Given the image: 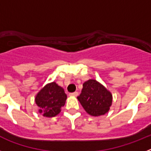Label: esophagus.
I'll use <instances>...</instances> for the list:
<instances>
[{"mask_svg":"<svg viewBox=\"0 0 151 151\" xmlns=\"http://www.w3.org/2000/svg\"><path fill=\"white\" fill-rule=\"evenodd\" d=\"M69 95L70 96V97H77V96L78 95V93L77 91H76V92H73V93H70Z\"/></svg>","mask_w":151,"mask_h":151,"instance_id":"obj_1","label":"esophagus"}]
</instances>
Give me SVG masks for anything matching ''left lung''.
Returning <instances> with one entry per match:
<instances>
[{"label":"left lung","instance_id":"1","mask_svg":"<svg viewBox=\"0 0 151 151\" xmlns=\"http://www.w3.org/2000/svg\"><path fill=\"white\" fill-rule=\"evenodd\" d=\"M86 113L92 116L104 115L113 103L111 92L95 79L84 82L82 93L77 97Z\"/></svg>","mask_w":151,"mask_h":151}]
</instances>
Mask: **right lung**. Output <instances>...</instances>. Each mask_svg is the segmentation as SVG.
<instances>
[{
	"label": "right lung",
	"instance_id": "obj_1",
	"mask_svg": "<svg viewBox=\"0 0 151 151\" xmlns=\"http://www.w3.org/2000/svg\"><path fill=\"white\" fill-rule=\"evenodd\" d=\"M67 95L64 89L53 82L47 84L35 97L36 105L39 107L38 113L45 117H54L61 111L65 105Z\"/></svg>",
	"mask_w": 151,
	"mask_h": 151
}]
</instances>
